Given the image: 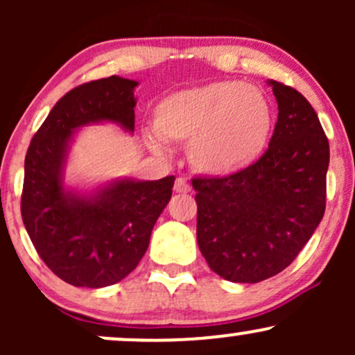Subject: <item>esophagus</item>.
<instances>
[{"label":"esophagus","instance_id":"esophagus-1","mask_svg":"<svg viewBox=\"0 0 355 355\" xmlns=\"http://www.w3.org/2000/svg\"><path fill=\"white\" fill-rule=\"evenodd\" d=\"M173 190L177 191V193H189L190 191V183L185 180V178L178 177L177 180H175V185H173Z\"/></svg>","mask_w":355,"mask_h":355}]
</instances>
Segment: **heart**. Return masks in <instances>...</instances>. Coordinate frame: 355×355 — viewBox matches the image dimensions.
<instances>
[{
  "instance_id": "1",
  "label": "heart",
  "mask_w": 355,
  "mask_h": 355,
  "mask_svg": "<svg viewBox=\"0 0 355 355\" xmlns=\"http://www.w3.org/2000/svg\"><path fill=\"white\" fill-rule=\"evenodd\" d=\"M153 130L168 141H189V162L207 175H232L250 166L272 132L270 101L240 81H211L165 96L153 110ZM148 145L162 152L157 137Z\"/></svg>"
}]
</instances>
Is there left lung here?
<instances>
[{
	"label": "left lung",
	"mask_w": 355,
	"mask_h": 355,
	"mask_svg": "<svg viewBox=\"0 0 355 355\" xmlns=\"http://www.w3.org/2000/svg\"><path fill=\"white\" fill-rule=\"evenodd\" d=\"M279 118L266 153L227 177L191 180L197 242L215 274L257 284L291 266L325 211L329 140L302 93L268 81Z\"/></svg>",
	"instance_id": "8db88e82"
}]
</instances>
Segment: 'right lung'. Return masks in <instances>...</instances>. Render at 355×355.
I'll list each match as a JSON object with an SVG mask.
<instances>
[{
  "mask_svg": "<svg viewBox=\"0 0 355 355\" xmlns=\"http://www.w3.org/2000/svg\"><path fill=\"white\" fill-rule=\"evenodd\" d=\"M137 85L113 75L70 89L28 146L24 229L48 268L75 287L100 288L125 279L145 255L155 222L172 197L173 175L153 182L115 180L89 197L63 187L76 128L113 121L133 132Z\"/></svg>",
  "mask_w": 355,
  "mask_h": 355,
  "instance_id": "obj_1",
  "label": "right lung"
}]
</instances>
